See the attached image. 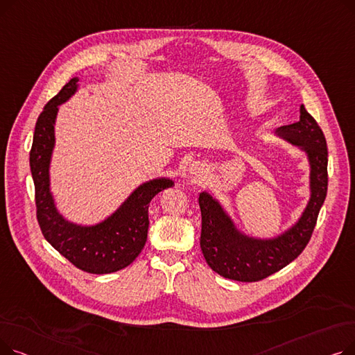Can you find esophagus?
Listing matches in <instances>:
<instances>
[{
	"mask_svg": "<svg viewBox=\"0 0 355 355\" xmlns=\"http://www.w3.org/2000/svg\"><path fill=\"white\" fill-rule=\"evenodd\" d=\"M189 171H190V174H193L196 177H202V174L206 173V168H204V165L200 164V162H194V164L190 165Z\"/></svg>",
	"mask_w": 355,
	"mask_h": 355,
	"instance_id": "1",
	"label": "esophagus"
}]
</instances>
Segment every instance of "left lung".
Listing matches in <instances>:
<instances>
[{
    "label": "left lung",
    "mask_w": 355,
    "mask_h": 355,
    "mask_svg": "<svg viewBox=\"0 0 355 355\" xmlns=\"http://www.w3.org/2000/svg\"><path fill=\"white\" fill-rule=\"evenodd\" d=\"M300 121L277 128L276 135L300 146L309 161L311 197L293 226L276 237L260 239L240 232L220 201L200 193V246L207 265L220 276L257 282L281 270L302 253L312 236L328 189V151L321 128L301 105Z\"/></svg>",
    "instance_id": "1"
}]
</instances>
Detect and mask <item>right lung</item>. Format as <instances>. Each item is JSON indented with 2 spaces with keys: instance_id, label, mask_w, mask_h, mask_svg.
<instances>
[{
  "instance_id": "obj_1",
  "label": "right lung",
  "mask_w": 355,
  "mask_h": 355,
  "mask_svg": "<svg viewBox=\"0 0 355 355\" xmlns=\"http://www.w3.org/2000/svg\"><path fill=\"white\" fill-rule=\"evenodd\" d=\"M79 87V78L69 83L44 106L35 122L30 151V168L35 189L37 220L49 243L80 270L95 275L112 273L130 265L145 246L148 207L158 193L174 185L171 178H154L141 184L119 209L101 223L82 226L66 220L55 207L50 191V162L54 149V123L59 105Z\"/></svg>"
}]
</instances>
